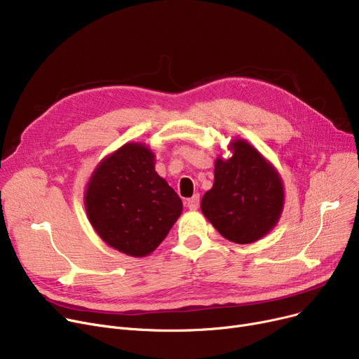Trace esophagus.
Instances as JSON below:
<instances>
[{
    "instance_id": "esophagus-1",
    "label": "esophagus",
    "mask_w": 359,
    "mask_h": 359,
    "mask_svg": "<svg viewBox=\"0 0 359 359\" xmlns=\"http://www.w3.org/2000/svg\"><path fill=\"white\" fill-rule=\"evenodd\" d=\"M199 203H201L199 195H194L192 198H189V199H187V202H186L187 208L192 210V211H195V210H198V208H199Z\"/></svg>"
}]
</instances>
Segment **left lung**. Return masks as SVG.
Returning <instances> with one entry per match:
<instances>
[{"instance_id":"1","label":"left lung","mask_w":359,"mask_h":359,"mask_svg":"<svg viewBox=\"0 0 359 359\" xmlns=\"http://www.w3.org/2000/svg\"><path fill=\"white\" fill-rule=\"evenodd\" d=\"M231 157L215 160L214 184L201 210L214 229L237 244L265 237L284 210V182L271 161L246 140L230 142Z\"/></svg>"}]
</instances>
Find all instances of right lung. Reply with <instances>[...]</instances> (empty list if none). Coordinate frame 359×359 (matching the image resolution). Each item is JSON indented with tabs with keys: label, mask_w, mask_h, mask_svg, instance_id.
<instances>
[{
	"label": "right lung",
	"mask_w": 359,
	"mask_h": 359,
	"mask_svg": "<svg viewBox=\"0 0 359 359\" xmlns=\"http://www.w3.org/2000/svg\"><path fill=\"white\" fill-rule=\"evenodd\" d=\"M154 165L153 149L128 142L96 165L84 192L94 231L132 257L153 253L183 210L182 199Z\"/></svg>",
	"instance_id": "1"
}]
</instances>
